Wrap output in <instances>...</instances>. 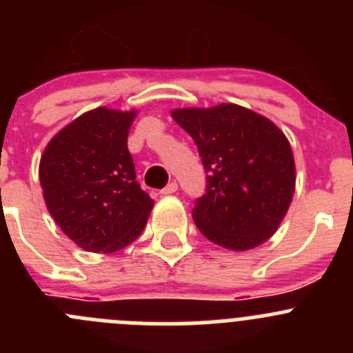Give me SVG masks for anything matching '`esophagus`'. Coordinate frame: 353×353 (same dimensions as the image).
<instances>
[{"mask_svg": "<svg viewBox=\"0 0 353 353\" xmlns=\"http://www.w3.org/2000/svg\"><path fill=\"white\" fill-rule=\"evenodd\" d=\"M177 191V183H169L167 184L165 188H163V190H160V194H163V196H169V194H174Z\"/></svg>", "mask_w": 353, "mask_h": 353, "instance_id": "34e87169", "label": "esophagus"}]
</instances>
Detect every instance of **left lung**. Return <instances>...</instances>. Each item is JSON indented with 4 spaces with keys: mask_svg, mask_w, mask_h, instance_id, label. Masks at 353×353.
<instances>
[{
    "mask_svg": "<svg viewBox=\"0 0 353 353\" xmlns=\"http://www.w3.org/2000/svg\"><path fill=\"white\" fill-rule=\"evenodd\" d=\"M172 117L196 143L206 190L193 219L212 243L245 251L268 241L285 216L295 165L285 134L236 104L176 109Z\"/></svg>",
    "mask_w": 353,
    "mask_h": 353,
    "instance_id": "left-lung-1",
    "label": "left lung"
}]
</instances>
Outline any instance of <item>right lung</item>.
<instances>
[{
	"instance_id": "right-lung-1",
	"label": "right lung",
	"mask_w": 353,
	"mask_h": 353,
	"mask_svg": "<svg viewBox=\"0 0 353 353\" xmlns=\"http://www.w3.org/2000/svg\"><path fill=\"white\" fill-rule=\"evenodd\" d=\"M134 116V110H88L49 141L41 159L49 213L85 251H119L147 225L154 199L138 184L128 150Z\"/></svg>"
}]
</instances>
